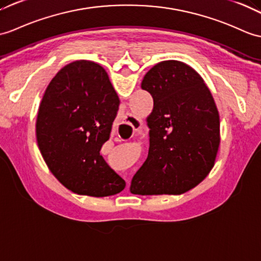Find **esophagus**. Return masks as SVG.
<instances>
[{
  "mask_svg": "<svg viewBox=\"0 0 261 261\" xmlns=\"http://www.w3.org/2000/svg\"><path fill=\"white\" fill-rule=\"evenodd\" d=\"M141 126V121L137 119L136 117L131 116H126L124 118V121L122 122V124L120 125L119 131H118V135L120 138H124V139H128L130 137H132L133 132L137 131L139 128Z\"/></svg>",
  "mask_w": 261,
  "mask_h": 261,
  "instance_id": "34e87169",
  "label": "esophagus"
}]
</instances>
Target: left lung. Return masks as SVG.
Returning <instances> with one entry per match:
<instances>
[{
    "instance_id": "8db88e82",
    "label": "left lung",
    "mask_w": 261,
    "mask_h": 261,
    "mask_svg": "<svg viewBox=\"0 0 261 261\" xmlns=\"http://www.w3.org/2000/svg\"><path fill=\"white\" fill-rule=\"evenodd\" d=\"M152 95L148 158L133 175L135 195H177L207 177L220 143L219 113L208 87L191 66L163 61L144 75Z\"/></svg>"
}]
</instances>
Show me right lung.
I'll return each mask as SVG.
<instances>
[{
    "instance_id": "1",
    "label": "right lung",
    "mask_w": 261,
    "mask_h": 261,
    "mask_svg": "<svg viewBox=\"0 0 261 261\" xmlns=\"http://www.w3.org/2000/svg\"><path fill=\"white\" fill-rule=\"evenodd\" d=\"M119 105L106 70L86 60L65 65L47 86L36 139L48 169L71 191L107 197L124 189L125 181L100 154Z\"/></svg>"
}]
</instances>
